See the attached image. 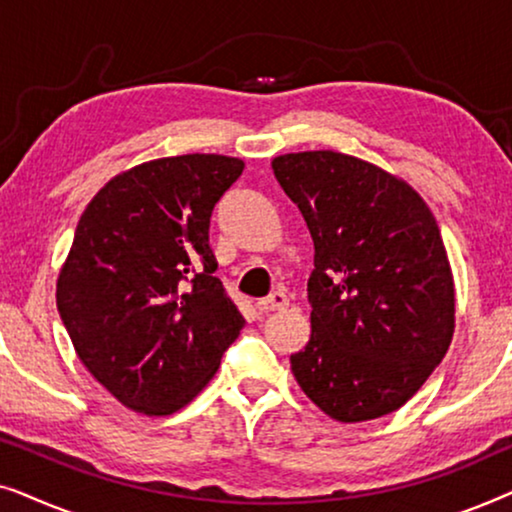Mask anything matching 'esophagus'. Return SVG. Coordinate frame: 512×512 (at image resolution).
<instances>
[{
	"mask_svg": "<svg viewBox=\"0 0 512 512\" xmlns=\"http://www.w3.org/2000/svg\"><path fill=\"white\" fill-rule=\"evenodd\" d=\"M256 307L258 312H277V310H284V307H289V298H286L282 291H275L270 293L268 298L258 300Z\"/></svg>",
	"mask_w": 512,
	"mask_h": 512,
	"instance_id": "34e87169",
	"label": "esophagus"
}]
</instances>
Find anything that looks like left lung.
<instances>
[{"label":"left lung","mask_w":512,"mask_h":512,"mask_svg":"<svg viewBox=\"0 0 512 512\" xmlns=\"http://www.w3.org/2000/svg\"><path fill=\"white\" fill-rule=\"evenodd\" d=\"M314 242L307 282L312 335L291 370L338 422L408 403L454 333V282L443 237L415 188L338 151L272 160Z\"/></svg>","instance_id":"1"}]
</instances>
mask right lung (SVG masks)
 Listing matches in <instances>:
<instances>
[{
    "label": "right lung",
    "mask_w": 512,
    "mask_h": 512,
    "mask_svg": "<svg viewBox=\"0 0 512 512\" xmlns=\"http://www.w3.org/2000/svg\"><path fill=\"white\" fill-rule=\"evenodd\" d=\"M240 158H158L90 200L58 277V312L90 375L125 408L172 415L205 389L244 319L214 277L209 219Z\"/></svg>",
    "instance_id": "right-lung-1"
}]
</instances>
